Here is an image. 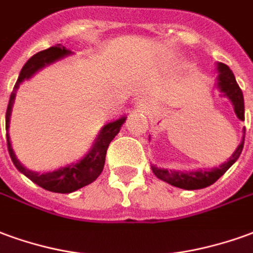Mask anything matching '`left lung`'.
<instances>
[{"instance_id":"obj_1","label":"left lung","mask_w":253,"mask_h":253,"mask_svg":"<svg viewBox=\"0 0 253 253\" xmlns=\"http://www.w3.org/2000/svg\"><path fill=\"white\" fill-rule=\"evenodd\" d=\"M219 70V87L225 93V96L231 101V104L234 105V112L237 115L238 119L244 121V96L243 91L240 89V86L236 82L234 74L231 72V70L223 63L218 64ZM244 148V138L241 141V144L238 145V148L236 152L231 155L229 159V162H226L222 166H219L216 169H208V171H190V172H181V171H171V169H157L155 166H152V171L153 174L162 179V181L167 182L172 186L176 188L186 189V190H196V189H203L212 185L218 181L220 176L225 174L227 169H230L233 163L237 160Z\"/></svg>"}]
</instances>
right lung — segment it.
<instances>
[{"mask_svg": "<svg viewBox=\"0 0 253 253\" xmlns=\"http://www.w3.org/2000/svg\"><path fill=\"white\" fill-rule=\"evenodd\" d=\"M71 50L65 49L64 46H52L46 49V50H41V52L35 53L33 57H30L28 61L24 64V67L20 71L19 79L16 82L13 91L9 97V102H8V108H6V116H5V127L8 130L9 127V118L10 112H12V105H13V100L16 96V89L19 87V84L23 82L24 79H28L33 74L38 71L40 68L45 67V65L50 64L56 60L64 57L67 54H70ZM126 121V116H123L118 121L111 122L108 125L102 127L101 132L97 138L96 144L93 146V149L86 155V156L75 164H70L67 167H61V169L52 171V172H45V174H38L34 171L24 169L22 164L19 163V160L16 159L13 149L10 146L9 134L6 132V144H8V152L12 159V162L16 166V169L24 175L30 178L31 181L37 183L41 188L46 189L49 192H54V193H71L75 192L78 189L84 188L86 185H89L93 181H96L100 176V174L104 169V164H105V155H107V149H108L111 141L115 138V135L119 132L122 125Z\"/></svg>", "mask_w": 253, "mask_h": 253, "instance_id": "1", "label": "right lung"}]
</instances>
